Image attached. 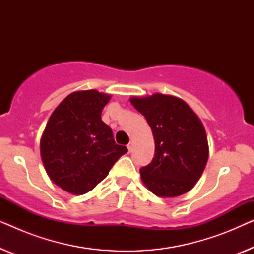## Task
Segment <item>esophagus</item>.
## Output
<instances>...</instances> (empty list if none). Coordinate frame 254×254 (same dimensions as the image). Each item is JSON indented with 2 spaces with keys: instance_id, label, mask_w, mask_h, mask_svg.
<instances>
[{
  "instance_id": "34e87169",
  "label": "esophagus",
  "mask_w": 254,
  "mask_h": 254,
  "mask_svg": "<svg viewBox=\"0 0 254 254\" xmlns=\"http://www.w3.org/2000/svg\"><path fill=\"white\" fill-rule=\"evenodd\" d=\"M127 149H128V151H129V152L133 150V143H131V142H129V143L127 144Z\"/></svg>"
}]
</instances>
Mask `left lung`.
Returning <instances> with one entry per match:
<instances>
[{"mask_svg":"<svg viewBox=\"0 0 254 254\" xmlns=\"http://www.w3.org/2000/svg\"><path fill=\"white\" fill-rule=\"evenodd\" d=\"M129 100L145 118L155 141L154 158L140 169L142 182L161 197L187 193L200 179L209 155L200 118L176 96L154 93Z\"/></svg>","mask_w":254,"mask_h":254,"instance_id":"left-lung-1","label":"left lung"}]
</instances>
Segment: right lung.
Returning <instances> with one entry per match:
<instances>
[{"label": "right lung", "mask_w": 254, "mask_h": 254, "mask_svg": "<svg viewBox=\"0 0 254 254\" xmlns=\"http://www.w3.org/2000/svg\"><path fill=\"white\" fill-rule=\"evenodd\" d=\"M110 99L111 95L97 90L74 91L48 119L40 138L41 161L50 179L65 192H90L128 151L116 144L100 117Z\"/></svg>", "instance_id": "obj_1"}]
</instances>
